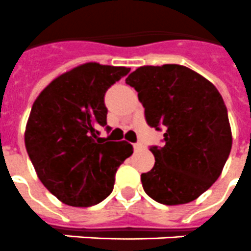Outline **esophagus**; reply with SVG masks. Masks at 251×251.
Wrapping results in <instances>:
<instances>
[{
    "label": "esophagus",
    "instance_id": "1",
    "mask_svg": "<svg viewBox=\"0 0 251 251\" xmlns=\"http://www.w3.org/2000/svg\"><path fill=\"white\" fill-rule=\"evenodd\" d=\"M143 148H144V145H143L142 143H135V144H134V149H135V151H142Z\"/></svg>",
    "mask_w": 251,
    "mask_h": 251
}]
</instances>
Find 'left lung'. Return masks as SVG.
I'll return each instance as SVG.
<instances>
[{"mask_svg":"<svg viewBox=\"0 0 251 251\" xmlns=\"http://www.w3.org/2000/svg\"><path fill=\"white\" fill-rule=\"evenodd\" d=\"M138 92L148 125L165 129V145L151 147L154 167L142 174L153 201H195L220 177L232 147L226 104L216 86L186 66H142L126 77Z\"/></svg>","mask_w":251,"mask_h":251,"instance_id":"left-lung-1","label":"left lung"}]
</instances>
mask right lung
<instances>
[{"label": "right lung", "mask_w": 251, "mask_h": 251, "mask_svg": "<svg viewBox=\"0 0 251 251\" xmlns=\"http://www.w3.org/2000/svg\"><path fill=\"white\" fill-rule=\"evenodd\" d=\"M129 71L86 62L52 80L33 103L25 148L38 178L64 204L104 201L117 168L132 154L130 143L106 142L98 131L107 125L104 93Z\"/></svg>", "instance_id": "add662e5"}]
</instances>
